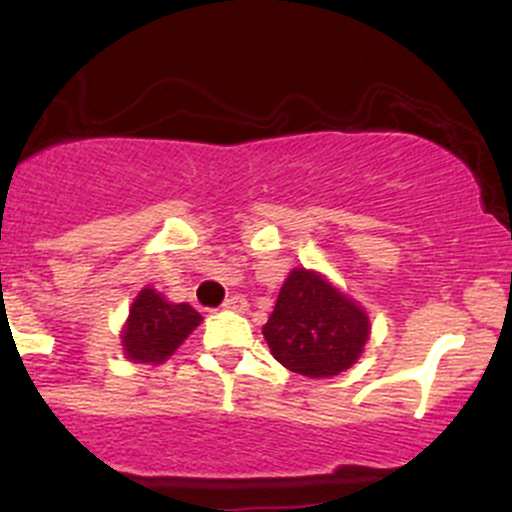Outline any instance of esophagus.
<instances>
[{
    "label": "esophagus",
    "instance_id": "esophagus-1",
    "mask_svg": "<svg viewBox=\"0 0 512 512\" xmlns=\"http://www.w3.org/2000/svg\"><path fill=\"white\" fill-rule=\"evenodd\" d=\"M223 309H227V312H245V309H247V299L240 297V294H232V297L225 299Z\"/></svg>",
    "mask_w": 512,
    "mask_h": 512
}]
</instances>
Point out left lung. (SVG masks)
<instances>
[{"label":"left lung","instance_id":"8db88e82","mask_svg":"<svg viewBox=\"0 0 512 512\" xmlns=\"http://www.w3.org/2000/svg\"><path fill=\"white\" fill-rule=\"evenodd\" d=\"M369 317L319 272L297 270L277 294L262 327L270 352L294 374L327 379L356 364L369 339Z\"/></svg>","mask_w":512,"mask_h":512}]
</instances>
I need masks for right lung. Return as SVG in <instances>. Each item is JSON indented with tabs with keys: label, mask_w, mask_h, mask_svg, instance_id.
I'll return each instance as SVG.
<instances>
[{
	"label": "right lung",
	"mask_w": 512,
	"mask_h": 512,
	"mask_svg": "<svg viewBox=\"0 0 512 512\" xmlns=\"http://www.w3.org/2000/svg\"><path fill=\"white\" fill-rule=\"evenodd\" d=\"M200 322L203 317L190 304L168 302L151 287L141 289L128 309V322L121 332L126 359L138 364H160Z\"/></svg>",
	"instance_id": "1"
}]
</instances>
